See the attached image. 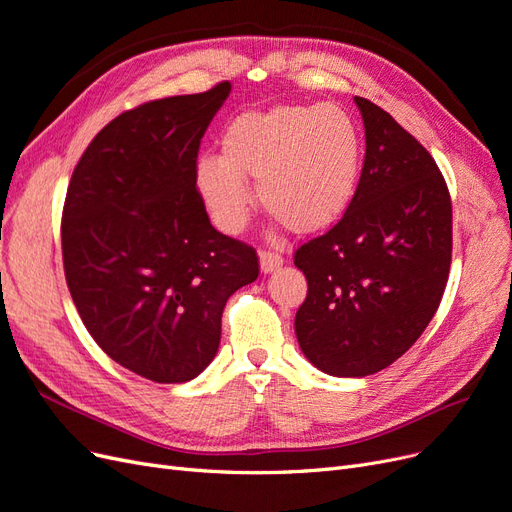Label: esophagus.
<instances>
[{"mask_svg":"<svg viewBox=\"0 0 512 512\" xmlns=\"http://www.w3.org/2000/svg\"><path fill=\"white\" fill-rule=\"evenodd\" d=\"M284 265V258L282 254L271 252V250H262L260 252V269L265 273H271L275 269H280Z\"/></svg>","mask_w":512,"mask_h":512,"instance_id":"1","label":"esophagus"}]
</instances>
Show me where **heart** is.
Instances as JSON below:
<instances>
[{"label":"heart","instance_id":"obj_1","mask_svg":"<svg viewBox=\"0 0 512 512\" xmlns=\"http://www.w3.org/2000/svg\"><path fill=\"white\" fill-rule=\"evenodd\" d=\"M361 130L346 108L273 106L245 113L224 130L220 160L198 164V190L222 230L237 232L252 209L245 179L258 181L265 211L299 235L344 218L359 188Z\"/></svg>","mask_w":512,"mask_h":512}]
</instances>
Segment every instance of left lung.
I'll use <instances>...</instances> for the list:
<instances>
[{"instance_id": "obj_1", "label": "left lung", "mask_w": 512, "mask_h": 512, "mask_svg": "<svg viewBox=\"0 0 512 512\" xmlns=\"http://www.w3.org/2000/svg\"><path fill=\"white\" fill-rule=\"evenodd\" d=\"M365 160L350 209L294 252L307 297L294 318L303 354L324 374L389 367L429 324L453 254V207L431 153L371 100L354 98Z\"/></svg>"}]
</instances>
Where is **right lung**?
I'll return each instance as SVG.
<instances>
[{
	"instance_id": "1",
	"label": "right lung",
	"mask_w": 512,
	"mask_h": 512,
	"mask_svg": "<svg viewBox=\"0 0 512 512\" xmlns=\"http://www.w3.org/2000/svg\"><path fill=\"white\" fill-rule=\"evenodd\" d=\"M228 94L222 81L106 123L74 166L61 213L66 282L89 335L160 384L213 361L228 297L260 273L252 245L211 226L196 188L200 141Z\"/></svg>"
}]
</instances>
